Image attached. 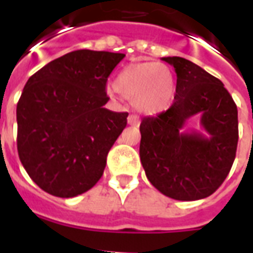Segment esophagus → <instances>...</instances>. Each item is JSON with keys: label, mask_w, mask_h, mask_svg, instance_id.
<instances>
[{"label": "esophagus", "mask_w": 253, "mask_h": 253, "mask_svg": "<svg viewBox=\"0 0 253 253\" xmlns=\"http://www.w3.org/2000/svg\"><path fill=\"white\" fill-rule=\"evenodd\" d=\"M127 122H128V125H130V126H139V118L134 114L128 115V118H127Z\"/></svg>", "instance_id": "1"}]
</instances>
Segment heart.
<instances>
[{
	"instance_id": "b5f03b06",
	"label": "heart",
	"mask_w": 253,
	"mask_h": 253,
	"mask_svg": "<svg viewBox=\"0 0 253 253\" xmlns=\"http://www.w3.org/2000/svg\"><path fill=\"white\" fill-rule=\"evenodd\" d=\"M114 87L144 115L168 110L176 98V77L163 63L146 61L128 65L115 79Z\"/></svg>"
}]
</instances>
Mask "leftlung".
<instances>
[{"label": "left lung", "instance_id": "obj_1", "mask_svg": "<svg viewBox=\"0 0 253 253\" xmlns=\"http://www.w3.org/2000/svg\"><path fill=\"white\" fill-rule=\"evenodd\" d=\"M177 75L176 98L167 111L140 123V162L164 196L196 201L219 188L235 160L238 109L223 83L184 57H162ZM200 115L204 133L182 131Z\"/></svg>", "mask_w": 253, "mask_h": 253}]
</instances>
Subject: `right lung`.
Instances as JSON below:
<instances>
[{
	"label": "right lung",
	"instance_id": "1",
	"mask_svg": "<svg viewBox=\"0 0 253 253\" xmlns=\"http://www.w3.org/2000/svg\"><path fill=\"white\" fill-rule=\"evenodd\" d=\"M125 53L79 49L26 83L17 105L18 155L44 192L71 198L101 178L128 113L107 110L106 81Z\"/></svg>",
	"mask_w": 253,
	"mask_h": 253
}]
</instances>
